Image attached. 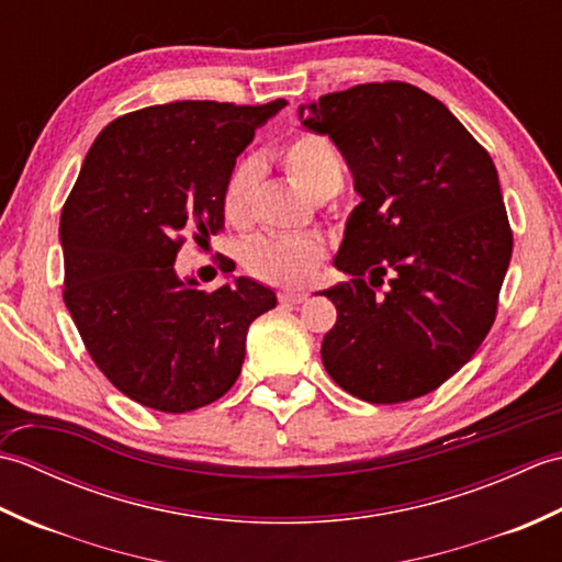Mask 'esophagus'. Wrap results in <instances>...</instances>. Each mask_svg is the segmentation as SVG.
I'll return each mask as SVG.
<instances>
[{
    "label": "esophagus",
    "instance_id": "obj_1",
    "mask_svg": "<svg viewBox=\"0 0 562 562\" xmlns=\"http://www.w3.org/2000/svg\"><path fill=\"white\" fill-rule=\"evenodd\" d=\"M306 292H296V290H288L280 294V302L282 304H304L306 302Z\"/></svg>",
    "mask_w": 562,
    "mask_h": 562
}]
</instances>
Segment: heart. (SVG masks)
<instances>
[{"label": "heart", "instance_id": "1", "mask_svg": "<svg viewBox=\"0 0 562 562\" xmlns=\"http://www.w3.org/2000/svg\"><path fill=\"white\" fill-rule=\"evenodd\" d=\"M284 171L314 200L333 195L342 183V161L333 142L318 133H296L282 149ZM260 178L256 159L238 161L224 183L222 207L232 224H246ZM326 248L314 236H260L244 248V266L258 280L300 288L314 278Z\"/></svg>", "mask_w": 562, "mask_h": 562}]
</instances>
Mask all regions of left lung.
<instances>
[{"instance_id": "1", "label": "left lung", "mask_w": 562, "mask_h": 562, "mask_svg": "<svg viewBox=\"0 0 562 562\" xmlns=\"http://www.w3.org/2000/svg\"><path fill=\"white\" fill-rule=\"evenodd\" d=\"M300 117L336 142L362 198L333 260L350 280L324 292L338 321L321 360L367 403L420 398L493 328L512 258L495 164L445 103L405 81L326 93Z\"/></svg>"}]
</instances>
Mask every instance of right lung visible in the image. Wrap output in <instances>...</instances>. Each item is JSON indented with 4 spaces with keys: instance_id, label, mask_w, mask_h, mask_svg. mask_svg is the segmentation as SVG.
I'll list each match as a JSON object with an SVG mask.
<instances>
[{
    "instance_id": "obj_1",
    "label": "right lung",
    "mask_w": 562,
    "mask_h": 562,
    "mask_svg": "<svg viewBox=\"0 0 562 562\" xmlns=\"http://www.w3.org/2000/svg\"><path fill=\"white\" fill-rule=\"evenodd\" d=\"M288 101H176L101 130L59 217L65 304L111 384L161 413L222 398L241 374L246 333L278 304L250 278L205 292L173 268L186 234L222 232L236 157Z\"/></svg>"
}]
</instances>
